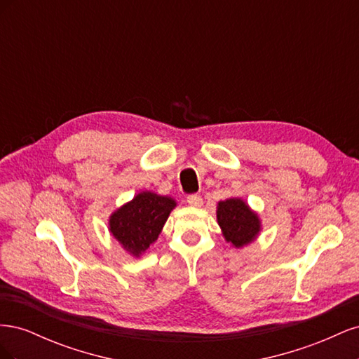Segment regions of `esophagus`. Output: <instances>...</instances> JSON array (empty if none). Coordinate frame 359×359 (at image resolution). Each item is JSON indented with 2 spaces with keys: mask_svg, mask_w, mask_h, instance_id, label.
Wrapping results in <instances>:
<instances>
[{
  "mask_svg": "<svg viewBox=\"0 0 359 359\" xmlns=\"http://www.w3.org/2000/svg\"><path fill=\"white\" fill-rule=\"evenodd\" d=\"M187 202L190 206H194V208H199V206H202V203H203L199 194H190V196L187 198Z\"/></svg>",
  "mask_w": 359,
  "mask_h": 359,
  "instance_id": "obj_1",
  "label": "esophagus"
}]
</instances>
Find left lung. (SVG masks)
<instances>
[{"label": "left lung", "mask_w": 359, "mask_h": 359, "mask_svg": "<svg viewBox=\"0 0 359 359\" xmlns=\"http://www.w3.org/2000/svg\"><path fill=\"white\" fill-rule=\"evenodd\" d=\"M217 222H219L227 243L240 248L252 241L260 232V220L248 205L238 199H226L217 205Z\"/></svg>", "instance_id": "8db88e82"}]
</instances>
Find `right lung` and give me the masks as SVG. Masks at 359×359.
Segmentation results:
<instances>
[{"label": "right lung", "mask_w": 359, "mask_h": 359, "mask_svg": "<svg viewBox=\"0 0 359 359\" xmlns=\"http://www.w3.org/2000/svg\"><path fill=\"white\" fill-rule=\"evenodd\" d=\"M177 203L172 198L142 191L116 210L109 219V231L130 255L148 252Z\"/></svg>", "instance_id": "obj_1"}]
</instances>
